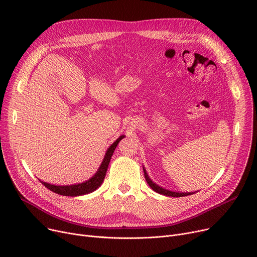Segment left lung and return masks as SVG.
Returning <instances> with one entry per match:
<instances>
[{
  "label": "left lung",
  "instance_id": "obj_1",
  "mask_svg": "<svg viewBox=\"0 0 257 257\" xmlns=\"http://www.w3.org/2000/svg\"><path fill=\"white\" fill-rule=\"evenodd\" d=\"M143 169H144V174H145V178H146V181H147V183L149 184V186L152 188V190L154 191V192H156V193H158V194H160V195H164V196H168V197H184V196H188V195H193V194H195L194 192H192V193H180V192H173V191H169V190H166V188H164V187H161V186H159V185H157L156 183H154L152 180H151V178L148 176V173H147V171H146V169L143 167Z\"/></svg>",
  "mask_w": 257,
  "mask_h": 257
}]
</instances>
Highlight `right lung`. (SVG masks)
Returning <instances> with one entry per match:
<instances>
[{"label":"right lung","mask_w":257,"mask_h":257,"mask_svg":"<svg viewBox=\"0 0 257 257\" xmlns=\"http://www.w3.org/2000/svg\"><path fill=\"white\" fill-rule=\"evenodd\" d=\"M124 138H125V136H120L112 145H110V147L108 148L106 153H105L104 159L102 161L101 166L99 167L98 171L87 181H84L82 183L72 184V185H55V184L44 182L42 180H39V181L42 182V184H44L47 188H49L50 191H52L53 193H56V194L61 195V196L78 197V196H82V195H86V194L94 192L103 183L107 169H108V165H109V163H110L111 156H112V154L115 150L116 146L120 142V140L124 139Z\"/></svg>","instance_id":"right-lung-1"}]
</instances>
